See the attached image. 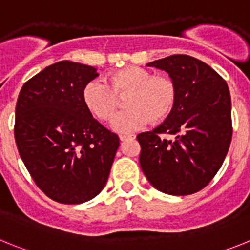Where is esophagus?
Masks as SVG:
<instances>
[{"label":"esophagus","mask_w":250,"mask_h":250,"mask_svg":"<svg viewBox=\"0 0 250 250\" xmlns=\"http://www.w3.org/2000/svg\"><path fill=\"white\" fill-rule=\"evenodd\" d=\"M134 138H135V135H123V134L120 135L121 141H126V140H130V139H134Z\"/></svg>","instance_id":"1"}]
</instances>
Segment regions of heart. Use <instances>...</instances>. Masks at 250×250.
Segmentation results:
<instances>
[{
    "instance_id": "b5f03b06",
    "label": "heart",
    "mask_w": 250,
    "mask_h": 250,
    "mask_svg": "<svg viewBox=\"0 0 250 250\" xmlns=\"http://www.w3.org/2000/svg\"><path fill=\"white\" fill-rule=\"evenodd\" d=\"M109 85L92 80L83 90L86 109L101 121H109L116 111V96L127 92L124 105L127 107L119 114L112 127L129 132L143 126L147 120L158 123L170 114L175 103V86L164 76H154L145 68L129 66L112 72Z\"/></svg>"
}]
</instances>
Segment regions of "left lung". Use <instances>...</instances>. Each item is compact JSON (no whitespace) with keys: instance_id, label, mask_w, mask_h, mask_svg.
<instances>
[{"instance_id":"1","label":"left lung","mask_w":250,"mask_h":250,"mask_svg":"<svg viewBox=\"0 0 250 250\" xmlns=\"http://www.w3.org/2000/svg\"><path fill=\"white\" fill-rule=\"evenodd\" d=\"M167 72L175 103L164 123L141 132L140 167L152 187L169 195H189L209 184L222 167L231 141V101L218 72L188 55L147 63ZM175 135L174 141L159 133Z\"/></svg>"}]
</instances>
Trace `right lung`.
Wrapping results in <instances>:
<instances>
[{"mask_svg": "<svg viewBox=\"0 0 250 250\" xmlns=\"http://www.w3.org/2000/svg\"><path fill=\"white\" fill-rule=\"evenodd\" d=\"M92 66L60 61L22 86L15 140L37 187L55 202L81 204L106 185L119 136L86 109L83 90L98 77Z\"/></svg>", "mask_w": 250, "mask_h": 250, "instance_id": "obj_1", "label": "right lung"}]
</instances>
